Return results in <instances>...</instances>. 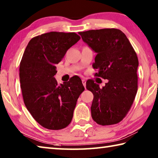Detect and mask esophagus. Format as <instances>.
I'll use <instances>...</instances> for the list:
<instances>
[{
    "mask_svg": "<svg viewBox=\"0 0 158 158\" xmlns=\"http://www.w3.org/2000/svg\"><path fill=\"white\" fill-rule=\"evenodd\" d=\"M82 84H83V85H84V86L85 88V84H86V81H85L84 79H82Z\"/></svg>",
    "mask_w": 158,
    "mask_h": 158,
    "instance_id": "esophagus-1",
    "label": "esophagus"
}]
</instances>
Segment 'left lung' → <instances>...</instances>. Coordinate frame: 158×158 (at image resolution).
<instances>
[{"mask_svg":"<svg viewBox=\"0 0 158 158\" xmlns=\"http://www.w3.org/2000/svg\"><path fill=\"white\" fill-rule=\"evenodd\" d=\"M83 41L97 53L93 68L95 76L108 79L100 89L93 79L86 89L93 94L91 116L101 125L121 122L130 111L138 88V58L129 40L116 28L79 32Z\"/></svg>","mask_w":158,"mask_h":158,"instance_id":"8db88e82","label":"left lung"}]
</instances>
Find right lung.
Listing matches in <instances>:
<instances>
[{"mask_svg":"<svg viewBox=\"0 0 158 158\" xmlns=\"http://www.w3.org/2000/svg\"><path fill=\"white\" fill-rule=\"evenodd\" d=\"M80 39L75 33L42 34L31 40L21 58L23 102L33 118L47 129L61 130L70 123L77 99L85 89L78 76L60 85L54 78L56 64Z\"/></svg>","mask_w":158,"mask_h":158,"instance_id":"right-lung-1","label":"right lung"}]
</instances>
